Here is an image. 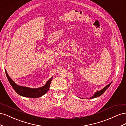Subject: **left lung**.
<instances>
[{"mask_svg": "<svg viewBox=\"0 0 126 126\" xmlns=\"http://www.w3.org/2000/svg\"><path fill=\"white\" fill-rule=\"evenodd\" d=\"M111 82L109 84H108V85H107L105 87H104V88H103L102 89H101V90L98 91H97L96 93H95V94H94V96H93V97H91L90 98V99H91V98H94L98 97H99V96H100L102 94H104V93L105 92V91L108 89V88L110 86V85H111Z\"/></svg>", "mask_w": 126, "mask_h": 126, "instance_id": "8db88e82", "label": "left lung"}]
</instances>
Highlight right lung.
Instances as JSON below:
<instances>
[{"instance_id": "right-lung-1", "label": "right lung", "mask_w": 126, "mask_h": 126, "mask_svg": "<svg viewBox=\"0 0 126 126\" xmlns=\"http://www.w3.org/2000/svg\"><path fill=\"white\" fill-rule=\"evenodd\" d=\"M5 72L9 83H10L11 86L13 88V89L15 90V91H16L18 94H19L20 96L25 97L36 98L43 96L44 94H45L49 90V87H50V83L52 80V78H51L49 80L47 81V82L44 86L40 88H30L29 87L20 86L17 85V84H16V83L9 77V76H8V74H7L6 69Z\"/></svg>"}]
</instances>
